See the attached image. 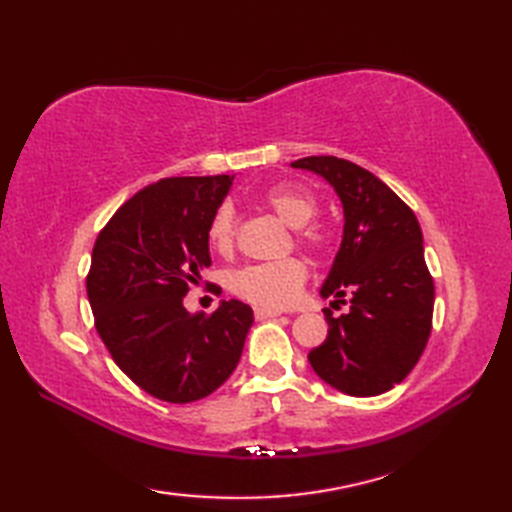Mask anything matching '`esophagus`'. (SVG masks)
I'll list each match as a JSON object with an SVG mask.
<instances>
[{
	"label": "esophagus",
	"mask_w": 512,
	"mask_h": 512,
	"mask_svg": "<svg viewBox=\"0 0 512 512\" xmlns=\"http://www.w3.org/2000/svg\"><path fill=\"white\" fill-rule=\"evenodd\" d=\"M281 317L279 310H270V308H255V319L257 321H266V319H275Z\"/></svg>",
	"instance_id": "obj_1"
}]
</instances>
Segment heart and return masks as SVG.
Returning a JSON list of instances; mask_svg holds the SVG:
<instances>
[{
  "label": "heart",
  "mask_w": 512,
  "mask_h": 512,
  "mask_svg": "<svg viewBox=\"0 0 512 512\" xmlns=\"http://www.w3.org/2000/svg\"><path fill=\"white\" fill-rule=\"evenodd\" d=\"M264 204L281 222L290 228H299V242L310 248H319L323 237L317 228H310L312 217L317 215L314 195L295 182H279L266 189L262 195ZM206 239L215 253H231L235 242V211L224 202L211 215L206 226ZM308 268L299 257L277 259V262L248 264L228 275V288L255 306L262 308H288L299 297L301 286L306 284Z\"/></svg>",
  "instance_id": "obj_1"
}]
</instances>
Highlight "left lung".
I'll return each mask as SVG.
<instances>
[{"instance_id": "left-lung-1", "label": "left lung", "mask_w": 512, "mask_h": 512, "mask_svg": "<svg viewBox=\"0 0 512 512\" xmlns=\"http://www.w3.org/2000/svg\"><path fill=\"white\" fill-rule=\"evenodd\" d=\"M290 167L317 173L343 204V239L319 295L350 312L332 317L328 339L308 354L314 372L347 396H378L402 383L427 347L436 288L424 264L416 215L374 173L334 156Z\"/></svg>"}]
</instances>
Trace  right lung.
<instances>
[{"mask_svg":"<svg viewBox=\"0 0 512 512\" xmlns=\"http://www.w3.org/2000/svg\"><path fill=\"white\" fill-rule=\"evenodd\" d=\"M235 176L165 178L138 191L96 237L88 275L94 323L116 365L158 400L213 394L253 325L246 303L191 314L184 295L211 266L206 226Z\"/></svg>","mask_w":512,"mask_h":512,"instance_id":"1","label":"right lung"}]
</instances>
